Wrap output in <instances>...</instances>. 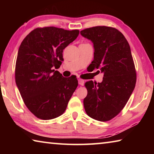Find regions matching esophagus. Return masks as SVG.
<instances>
[{"label":"esophagus","mask_w":154,"mask_h":154,"mask_svg":"<svg viewBox=\"0 0 154 154\" xmlns=\"http://www.w3.org/2000/svg\"><path fill=\"white\" fill-rule=\"evenodd\" d=\"M78 82H79V84L80 85H84V83H85L84 80H83V79H78Z\"/></svg>","instance_id":"1"}]
</instances>
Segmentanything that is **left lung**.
<instances>
[{"mask_svg":"<svg viewBox=\"0 0 154 154\" xmlns=\"http://www.w3.org/2000/svg\"><path fill=\"white\" fill-rule=\"evenodd\" d=\"M94 45V60L90 66L104 74L101 83H85L83 100L88 116L109 121L126 105L136 84L137 75L128 43L121 32L108 26H95L80 32Z\"/></svg>","mask_w":154,"mask_h":154,"instance_id":"1","label":"left lung"}]
</instances>
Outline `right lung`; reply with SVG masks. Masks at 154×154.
Returning <instances> with one entry per match:
<instances>
[{
  "mask_svg": "<svg viewBox=\"0 0 154 154\" xmlns=\"http://www.w3.org/2000/svg\"><path fill=\"white\" fill-rule=\"evenodd\" d=\"M78 30L38 28L21 43L15 83L26 106L36 118L48 120L63 114L78 85L76 76L64 77L54 68L63 61V49L76 39Z\"/></svg>",
  "mask_w": 154,
  "mask_h": 154,
  "instance_id": "1",
  "label": "right lung"
}]
</instances>
